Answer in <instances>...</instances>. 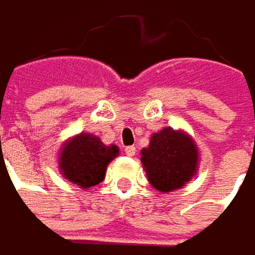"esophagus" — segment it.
Returning a JSON list of instances; mask_svg holds the SVG:
<instances>
[{"label":"esophagus","instance_id":"esophagus-1","mask_svg":"<svg viewBox=\"0 0 255 255\" xmlns=\"http://www.w3.org/2000/svg\"><path fill=\"white\" fill-rule=\"evenodd\" d=\"M125 151H126V154H128V156H135L136 148H135V145H128V147L125 148Z\"/></svg>","mask_w":255,"mask_h":255}]
</instances>
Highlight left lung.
<instances>
[{
  "mask_svg": "<svg viewBox=\"0 0 255 255\" xmlns=\"http://www.w3.org/2000/svg\"><path fill=\"white\" fill-rule=\"evenodd\" d=\"M141 162L150 184L162 193L181 189L196 175L199 151L186 132L165 128L141 150Z\"/></svg>",
  "mask_w": 255,
  "mask_h": 255,
  "instance_id": "1",
  "label": "left lung"
}]
</instances>
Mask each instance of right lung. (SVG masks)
<instances>
[{
	"label": "right lung",
	"instance_id": "obj_1",
	"mask_svg": "<svg viewBox=\"0 0 255 255\" xmlns=\"http://www.w3.org/2000/svg\"><path fill=\"white\" fill-rule=\"evenodd\" d=\"M117 154V145H105L98 136L81 132L64 144L59 169L71 183L81 189H90L104 181L107 166Z\"/></svg>",
	"mask_w": 255,
	"mask_h": 255
}]
</instances>
